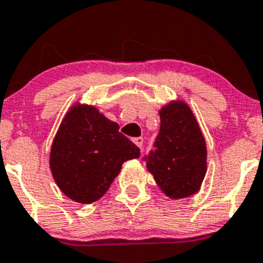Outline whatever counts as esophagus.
<instances>
[{
  "label": "esophagus",
  "instance_id": "34e87169",
  "mask_svg": "<svg viewBox=\"0 0 263 263\" xmlns=\"http://www.w3.org/2000/svg\"><path fill=\"white\" fill-rule=\"evenodd\" d=\"M143 142H144V139H143L142 137L135 138V139H134V143L138 145V147L140 148V149H142V148H143Z\"/></svg>",
  "mask_w": 263,
  "mask_h": 263
}]
</instances>
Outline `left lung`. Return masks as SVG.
<instances>
[{"mask_svg": "<svg viewBox=\"0 0 263 263\" xmlns=\"http://www.w3.org/2000/svg\"><path fill=\"white\" fill-rule=\"evenodd\" d=\"M161 128L156 149L145 156L147 168L157 185L171 199L199 191L206 173V144L190 107L172 101L159 111Z\"/></svg>", "mask_w": 263, "mask_h": 263, "instance_id": "obj_1", "label": "left lung"}]
</instances>
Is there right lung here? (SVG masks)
<instances>
[{"instance_id":"right-lung-1","label":"right lung","mask_w":263,"mask_h":263,"mask_svg":"<svg viewBox=\"0 0 263 263\" xmlns=\"http://www.w3.org/2000/svg\"><path fill=\"white\" fill-rule=\"evenodd\" d=\"M140 149L119 125L87 105H74L64 116L50 149V170L64 195L91 204L109 190L121 164Z\"/></svg>"}]
</instances>
